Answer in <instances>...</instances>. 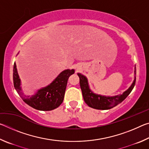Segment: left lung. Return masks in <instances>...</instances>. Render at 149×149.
<instances>
[{
    "label": "left lung",
    "instance_id": "obj_1",
    "mask_svg": "<svg viewBox=\"0 0 149 149\" xmlns=\"http://www.w3.org/2000/svg\"><path fill=\"white\" fill-rule=\"evenodd\" d=\"M136 68L135 66V75L136 74ZM77 75L79 77L81 89L82 91L83 97L85 103L91 108L97 110H108L116 107L122 102L125 98L130 95L135 85L136 77L133 80V84L126 90L122 95H119L113 97H106L100 95H97L93 93L90 89L87 77L81 74L78 73Z\"/></svg>",
    "mask_w": 149,
    "mask_h": 149
}]
</instances>
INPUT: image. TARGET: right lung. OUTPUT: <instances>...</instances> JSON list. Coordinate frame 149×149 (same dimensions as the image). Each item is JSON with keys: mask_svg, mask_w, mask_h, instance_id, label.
<instances>
[{"mask_svg": "<svg viewBox=\"0 0 149 149\" xmlns=\"http://www.w3.org/2000/svg\"><path fill=\"white\" fill-rule=\"evenodd\" d=\"M74 69L64 70L51 84L39 89L35 95L30 97L24 95L22 92L21 80L17 74L16 64L14 62L13 68L14 86L22 100L31 107L42 111L52 110L58 107L62 103L68 80L70 75L74 74Z\"/></svg>", "mask_w": 149, "mask_h": 149, "instance_id": "1", "label": "right lung"}]
</instances>
